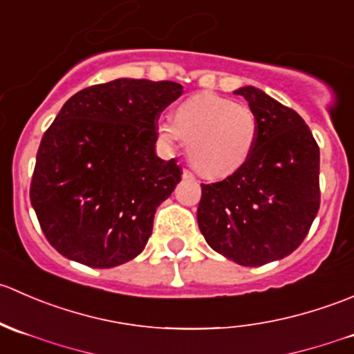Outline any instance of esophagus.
Instances as JSON below:
<instances>
[{
    "mask_svg": "<svg viewBox=\"0 0 354 354\" xmlns=\"http://www.w3.org/2000/svg\"><path fill=\"white\" fill-rule=\"evenodd\" d=\"M183 178H188V180H194V173L190 169H183Z\"/></svg>",
    "mask_w": 354,
    "mask_h": 354,
    "instance_id": "esophagus-1",
    "label": "esophagus"
}]
</instances>
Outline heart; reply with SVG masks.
Segmentation results:
<instances>
[{
  "instance_id": "heart-1",
  "label": "heart",
  "mask_w": 354,
  "mask_h": 354,
  "mask_svg": "<svg viewBox=\"0 0 354 354\" xmlns=\"http://www.w3.org/2000/svg\"><path fill=\"white\" fill-rule=\"evenodd\" d=\"M157 135L166 144H188V159L202 176L219 180L236 173L257 144L259 121L252 108L233 99L200 92L185 99L173 121H160Z\"/></svg>"
}]
</instances>
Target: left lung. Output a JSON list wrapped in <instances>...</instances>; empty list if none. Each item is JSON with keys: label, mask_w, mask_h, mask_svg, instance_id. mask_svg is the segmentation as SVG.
<instances>
[{"label": "left lung", "mask_w": 354, "mask_h": 354, "mask_svg": "<svg viewBox=\"0 0 354 354\" xmlns=\"http://www.w3.org/2000/svg\"><path fill=\"white\" fill-rule=\"evenodd\" d=\"M259 121L252 156L217 183H202L197 221L212 250L246 267L295 252L320 207V151L295 109L255 87L238 88Z\"/></svg>", "instance_id": "1"}]
</instances>
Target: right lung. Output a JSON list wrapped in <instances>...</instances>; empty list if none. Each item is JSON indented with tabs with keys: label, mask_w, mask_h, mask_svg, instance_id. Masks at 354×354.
Here are the masks:
<instances>
[{
	"label": "right lung",
	"mask_w": 354,
	"mask_h": 354,
	"mask_svg": "<svg viewBox=\"0 0 354 354\" xmlns=\"http://www.w3.org/2000/svg\"><path fill=\"white\" fill-rule=\"evenodd\" d=\"M176 82L118 78L71 95L46 130L30 181L41 230L63 257L95 269L135 259L156 209L181 181L156 156L157 120Z\"/></svg>",
	"instance_id": "add662e5"
}]
</instances>
